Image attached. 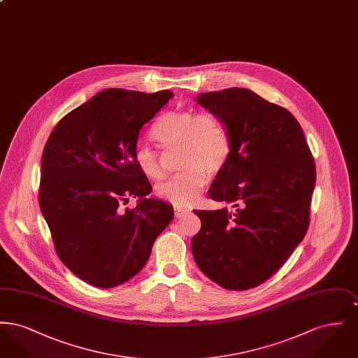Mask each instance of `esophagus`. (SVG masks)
Here are the masks:
<instances>
[{
    "label": "esophagus",
    "mask_w": 358,
    "mask_h": 358,
    "mask_svg": "<svg viewBox=\"0 0 358 358\" xmlns=\"http://www.w3.org/2000/svg\"><path fill=\"white\" fill-rule=\"evenodd\" d=\"M189 213L187 209H182V208H174V216L176 217H182Z\"/></svg>",
    "instance_id": "obj_1"
}]
</instances>
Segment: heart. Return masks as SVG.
Instances as JSON below:
<instances>
[{"instance_id": "obj_1", "label": "heart", "mask_w": 358, "mask_h": 358, "mask_svg": "<svg viewBox=\"0 0 358 358\" xmlns=\"http://www.w3.org/2000/svg\"><path fill=\"white\" fill-rule=\"evenodd\" d=\"M152 136L164 149H180V171H184L157 187L162 200L187 206L194 203L206 184L222 173L231 155L227 129L213 115L194 110L169 111L154 122ZM136 166L148 178L158 181L165 176L158 155L146 146H138Z\"/></svg>"}]
</instances>
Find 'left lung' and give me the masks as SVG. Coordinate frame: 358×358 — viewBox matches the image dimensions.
I'll return each instance as SVG.
<instances>
[{"label":"left lung","instance_id":"left-lung-1","mask_svg":"<svg viewBox=\"0 0 358 358\" xmlns=\"http://www.w3.org/2000/svg\"><path fill=\"white\" fill-rule=\"evenodd\" d=\"M196 101L231 139L229 159L208 194L232 210H194L201 229L192 238V254L224 289H254L306 235L314 159L295 117L248 88L204 92Z\"/></svg>","mask_w":358,"mask_h":358}]
</instances>
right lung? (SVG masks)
<instances>
[{"label": "right lung", "instance_id": "right-lung-1", "mask_svg": "<svg viewBox=\"0 0 358 358\" xmlns=\"http://www.w3.org/2000/svg\"><path fill=\"white\" fill-rule=\"evenodd\" d=\"M173 96L104 90L60 120L45 143L40 209L60 260L92 286L136 276L173 219L171 204L149 197L152 185L134 159L141 129ZM130 196L136 208L122 211Z\"/></svg>", "mask_w": 358, "mask_h": 358}]
</instances>
